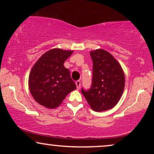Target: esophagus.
Masks as SVG:
<instances>
[{
	"label": "esophagus",
	"mask_w": 154,
	"mask_h": 154,
	"mask_svg": "<svg viewBox=\"0 0 154 154\" xmlns=\"http://www.w3.org/2000/svg\"><path fill=\"white\" fill-rule=\"evenodd\" d=\"M75 85H76L77 89L79 90L80 88H81V81H75Z\"/></svg>",
	"instance_id": "obj_1"
}]
</instances>
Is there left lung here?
I'll return each instance as SVG.
<instances>
[{
  "label": "left lung",
  "mask_w": 154,
  "mask_h": 154,
  "mask_svg": "<svg viewBox=\"0 0 154 154\" xmlns=\"http://www.w3.org/2000/svg\"><path fill=\"white\" fill-rule=\"evenodd\" d=\"M93 66L91 87L81 92L91 108L104 111L114 107L125 87V75L117 60L106 50L90 52Z\"/></svg>",
  "instance_id": "obj_1"
}]
</instances>
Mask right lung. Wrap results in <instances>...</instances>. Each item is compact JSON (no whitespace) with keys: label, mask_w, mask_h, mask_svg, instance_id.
<instances>
[{"label":"right lung","mask_w":154,"mask_h":154,"mask_svg":"<svg viewBox=\"0 0 154 154\" xmlns=\"http://www.w3.org/2000/svg\"><path fill=\"white\" fill-rule=\"evenodd\" d=\"M73 53L71 50L54 48L44 53L35 62L29 78L31 95L48 109L60 106L76 85L64 63Z\"/></svg>","instance_id":"add662e5"}]
</instances>
